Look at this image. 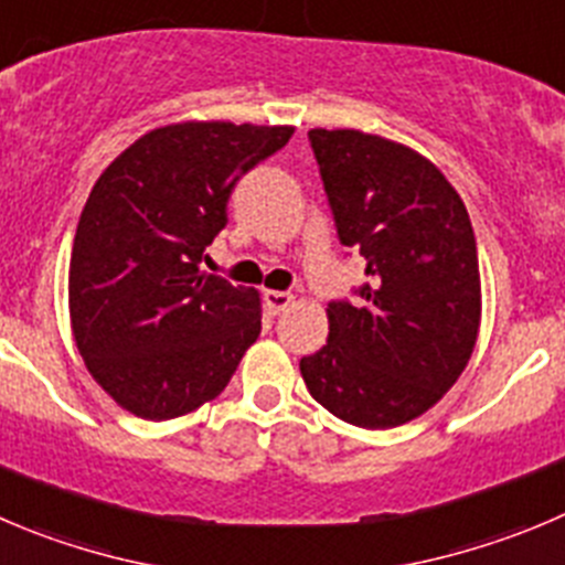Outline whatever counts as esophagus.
I'll list each match as a JSON object with an SVG mask.
<instances>
[{
    "mask_svg": "<svg viewBox=\"0 0 565 565\" xmlns=\"http://www.w3.org/2000/svg\"><path fill=\"white\" fill-rule=\"evenodd\" d=\"M263 302H266L268 313L279 316V313H286V310L291 308L294 297L288 291H266V294H263Z\"/></svg>",
    "mask_w": 565,
    "mask_h": 565,
    "instance_id": "34e87169",
    "label": "esophagus"
}]
</instances>
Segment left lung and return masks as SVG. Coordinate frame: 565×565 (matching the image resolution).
Here are the masks:
<instances>
[{"instance_id": "left-lung-1", "label": "left lung", "mask_w": 565, "mask_h": 565, "mask_svg": "<svg viewBox=\"0 0 565 565\" xmlns=\"http://www.w3.org/2000/svg\"><path fill=\"white\" fill-rule=\"evenodd\" d=\"M308 136L338 238L366 257L372 282L358 305L327 308V343L299 360V372L341 422L399 427L438 405L475 352V230L452 182L416 149L360 130Z\"/></svg>"}]
</instances>
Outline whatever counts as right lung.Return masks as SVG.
Listing matches in <instances>:
<instances>
[{
    "mask_svg": "<svg viewBox=\"0 0 565 565\" xmlns=\"http://www.w3.org/2000/svg\"><path fill=\"white\" fill-rule=\"evenodd\" d=\"M288 125L177 121L118 154L90 188L68 263L85 369L149 422L216 399L260 335V294L202 271L235 182L288 143Z\"/></svg>",
    "mask_w": 565,
    "mask_h": 565,
    "instance_id": "right-lung-1",
    "label": "right lung"
}]
</instances>
